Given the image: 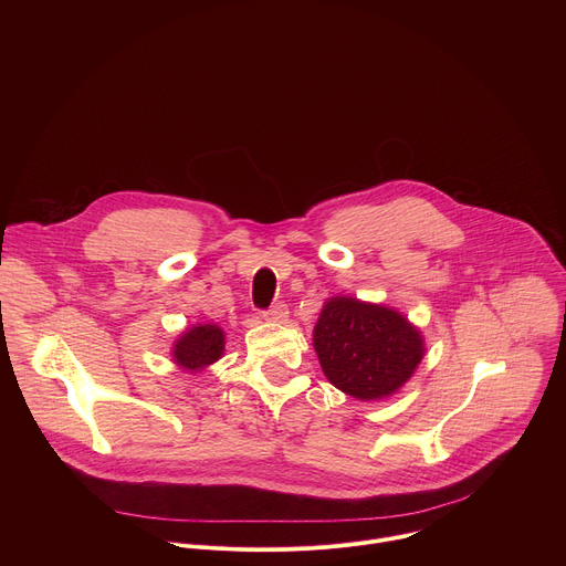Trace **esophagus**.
<instances>
[{"mask_svg":"<svg viewBox=\"0 0 566 566\" xmlns=\"http://www.w3.org/2000/svg\"><path fill=\"white\" fill-rule=\"evenodd\" d=\"M264 317H266L269 322H284V319L289 317V306H286L284 302H277V304H273V306L264 313Z\"/></svg>","mask_w":566,"mask_h":566,"instance_id":"esophagus-1","label":"esophagus"}]
</instances>
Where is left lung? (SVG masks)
Here are the masks:
<instances>
[{
    "mask_svg": "<svg viewBox=\"0 0 566 566\" xmlns=\"http://www.w3.org/2000/svg\"><path fill=\"white\" fill-rule=\"evenodd\" d=\"M313 347L329 382L358 400L396 394L426 354L421 332L406 315L347 295L322 306Z\"/></svg>",
    "mask_w": 566,
    "mask_h": 566,
    "instance_id": "obj_1",
    "label": "left lung"
}]
</instances>
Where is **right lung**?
<instances>
[{
  "mask_svg": "<svg viewBox=\"0 0 566 566\" xmlns=\"http://www.w3.org/2000/svg\"><path fill=\"white\" fill-rule=\"evenodd\" d=\"M226 336L219 325H195L186 329L172 347L175 363L186 371H201L223 356Z\"/></svg>",
  "mask_w": 566,
  "mask_h": 566,
  "instance_id": "right-lung-1",
  "label": "right lung"
}]
</instances>
